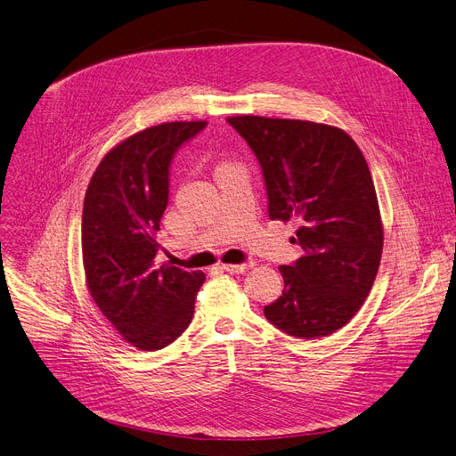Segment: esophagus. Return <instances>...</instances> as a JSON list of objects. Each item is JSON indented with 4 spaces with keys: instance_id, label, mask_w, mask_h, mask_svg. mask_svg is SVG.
Wrapping results in <instances>:
<instances>
[{
    "instance_id": "esophagus-1",
    "label": "esophagus",
    "mask_w": 456,
    "mask_h": 456,
    "mask_svg": "<svg viewBox=\"0 0 456 456\" xmlns=\"http://www.w3.org/2000/svg\"><path fill=\"white\" fill-rule=\"evenodd\" d=\"M254 264L252 262H245V264H224L223 269L228 271V273H245L252 267Z\"/></svg>"
}]
</instances>
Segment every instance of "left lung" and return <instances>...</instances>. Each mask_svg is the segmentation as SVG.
Wrapping results in <instances>:
<instances>
[{
	"label": "left lung",
	"mask_w": 456,
	"mask_h": 456,
	"mask_svg": "<svg viewBox=\"0 0 456 456\" xmlns=\"http://www.w3.org/2000/svg\"><path fill=\"white\" fill-rule=\"evenodd\" d=\"M228 123L260 162L271 221L299 223L294 241L305 254L279 267L284 291L264 314L291 337L331 335L365 303L384 248L367 160L338 126L262 116Z\"/></svg>",
	"instance_id": "8db88e82"
}]
</instances>
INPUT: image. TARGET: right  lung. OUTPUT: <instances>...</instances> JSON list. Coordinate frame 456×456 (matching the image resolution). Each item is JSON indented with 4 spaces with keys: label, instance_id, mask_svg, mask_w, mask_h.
<instances>
[{
    "label": "right lung",
    "instance_id": "add662e5",
    "mask_svg": "<svg viewBox=\"0 0 456 456\" xmlns=\"http://www.w3.org/2000/svg\"><path fill=\"white\" fill-rule=\"evenodd\" d=\"M206 125L170 121L125 138L104 155L86 191V286L123 340L143 352L165 348L187 330L206 281L202 271L155 265L170 162Z\"/></svg>",
    "mask_w": 456,
    "mask_h": 456
}]
</instances>
